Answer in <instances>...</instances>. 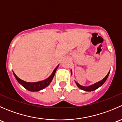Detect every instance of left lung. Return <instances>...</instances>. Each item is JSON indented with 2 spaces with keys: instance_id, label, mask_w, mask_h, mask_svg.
<instances>
[{
  "instance_id": "8db88e82",
  "label": "left lung",
  "mask_w": 122,
  "mask_h": 122,
  "mask_svg": "<svg viewBox=\"0 0 122 122\" xmlns=\"http://www.w3.org/2000/svg\"><path fill=\"white\" fill-rule=\"evenodd\" d=\"M109 72H110V71L108 72L107 75V76H106V77H104V78H103V80H102L100 81L97 82V83H95V84L92 85V86H88V87H84V86H81V85L78 84L77 82H76V84H77V87H78V88H80V89L86 91V92H92V91H94V90H95L97 89L99 87H100V86H102V85L104 84V82L106 81V80L108 76H109Z\"/></svg>"
}]
</instances>
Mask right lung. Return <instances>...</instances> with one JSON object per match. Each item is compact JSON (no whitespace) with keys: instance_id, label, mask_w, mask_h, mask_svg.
I'll list each match as a JSON object with an SVG mask.
<instances>
[{"instance_id":"1","label":"right lung","mask_w":122,"mask_h":122,"mask_svg":"<svg viewBox=\"0 0 122 122\" xmlns=\"http://www.w3.org/2000/svg\"><path fill=\"white\" fill-rule=\"evenodd\" d=\"M58 66H58L56 68L54 69L52 74H51L48 78H46L45 80L41 81L38 82H35V83H28V82H26L25 81L22 80L21 79H20V78H18V77H17L16 75L14 72H13L15 77L17 81H18V83H19V84H21L24 88H25L26 89H27L28 90L30 91V92H37V91H39L43 89V88H45V87H47V86L50 84L51 81L52 80V78H53L54 75H55V72H56Z\"/></svg>"}]
</instances>
